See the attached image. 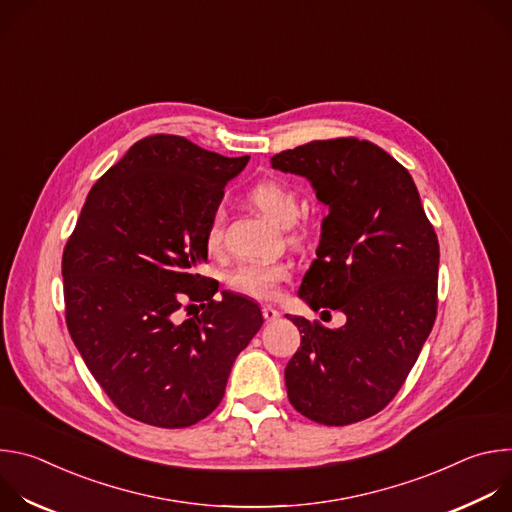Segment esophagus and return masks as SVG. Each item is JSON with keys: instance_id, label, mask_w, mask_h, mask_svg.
I'll return each mask as SVG.
<instances>
[{"instance_id": "34e87169", "label": "esophagus", "mask_w": 512, "mask_h": 512, "mask_svg": "<svg viewBox=\"0 0 512 512\" xmlns=\"http://www.w3.org/2000/svg\"><path fill=\"white\" fill-rule=\"evenodd\" d=\"M263 318H265V322H275V320H279V312L273 308V306H263Z\"/></svg>"}]
</instances>
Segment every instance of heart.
Masks as SVG:
<instances>
[{"label":"heart","instance_id":"b5f03b06","mask_svg":"<svg viewBox=\"0 0 512 512\" xmlns=\"http://www.w3.org/2000/svg\"><path fill=\"white\" fill-rule=\"evenodd\" d=\"M249 200L263 216L269 218L271 223L283 229L294 227L302 214V202L298 194L289 186L275 180L259 182L249 192ZM221 245H223V214L216 212L206 227V247L208 251L214 253L221 249ZM289 273H291V267L285 261H245L229 273L227 281L233 289L241 291L245 296L257 298V300H269L275 296L277 285L285 281Z\"/></svg>","mask_w":512,"mask_h":512}]
</instances>
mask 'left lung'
I'll list each match as a JSON object with an SVG mask.
<instances>
[{"mask_svg":"<svg viewBox=\"0 0 512 512\" xmlns=\"http://www.w3.org/2000/svg\"><path fill=\"white\" fill-rule=\"evenodd\" d=\"M271 166L328 206L298 296L346 316L332 330L287 314L304 334L285 367L289 403L324 425L362 421L397 395L433 328L440 245L413 178L371 141H312Z\"/></svg>","mask_w":512,"mask_h":512,"instance_id":"8db88e82","label":"left lung"}]
</instances>
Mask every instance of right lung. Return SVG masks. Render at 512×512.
<instances>
[{
	"instance_id": "right-lung-1",
	"label": "right lung",
	"mask_w": 512,
	"mask_h": 512,
	"mask_svg": "<svg viewBox=\"0 0 512 512\" xmlns=\"http://www.w3.org/2000/svg\"><path fill=\"white\" fill-rule=\"evenodd\" d=\"M249 156L225 158L152 135L91 188L62 255L66 326L91 375L129 417L188 427L225 395L239 352L263 326L247 296L198 275L206 227ZM184 299L206 301L184 323Z\"/></svg>"
}]
</instances>
